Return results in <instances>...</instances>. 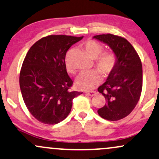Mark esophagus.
Returning <instances> with one entry per match:
<instances>
[{
  "mask_svg": "<svg viewBox=\"0 0 159 159\" xmlns=\"http://www.w3.org/2000/svg\"><path fill=\"white\" fill-rule=\"evenodd\" d=\"M86 94L89 95L90 97H94L97 94V92L94 91H86Z\"/></svg>",
  "mask_w": 159,
  "mask_h": 159,
  "instance_id": "esophagus-1",
  "label": "esophagus"
}]
</instances>
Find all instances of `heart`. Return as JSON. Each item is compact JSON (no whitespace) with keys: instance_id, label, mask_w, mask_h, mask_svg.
Returning <instances> with one entry per match:
<instances>
[{"instance_id":"obj_1","label":"heart","mask_w":159,"mask_h":159,"mask_svg":"<svg viewBox=\"0 0 159 159\" xmlns=\"http://www.w3.org/2000/svg\"><path fill=\"white\" fill-rule=\"evenodd\" d=\"M85 51L92 59H95L94 64L102 74L108 76L115 68L117 63L116 55L111 51H105L100 43L95 40H89L84 44ZM67 70L73 72L71 67L66 63ZM102 77L98 70H91L90 71L82 72L76 79V85L78 88L84 90H91L98 86L101 82Z\"/></svg>"}]
</instances>
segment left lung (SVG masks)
Returning <instances> with one entry per match:
<instances>
[{"label":"left lung","mask_w":159,"mask_h":159,"mask_svg":"<svg viewBox=\"0 0 159 159\" xmlns=\"http://www.w3.org/2000/svg\"><path fill=\"white\" fill-rule=\"evenodd\" d=\"M94 38L108 44L117 57L114 70L98 88L106 103L98 112L106 120H120L132 112L141 97L143 83L141 59L133 46L123 37L108 33L94 35Z\"/></svg>","instance_id":"1"}]
</instances>
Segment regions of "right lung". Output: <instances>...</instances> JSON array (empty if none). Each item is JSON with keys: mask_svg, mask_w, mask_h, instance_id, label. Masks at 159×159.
<instances>
[{"mask_svg": "<svg viewBox=\"0 0 159 159\" xmlns=\"http://www.w3.org/2000/svg\"><path fill=\"white\" fill-rule=\"evenodd\" d=\"M83 38L50 35L28 50L20 69V89L27 109L39 122L53 125L65 120L73 99L83 93L70 90L73 81L65 65L67 51Z\"/></svg>", "mask_w": 159, "mask_h": 159, "instance_id": "1", "label": "right lung"}]
</instances>
